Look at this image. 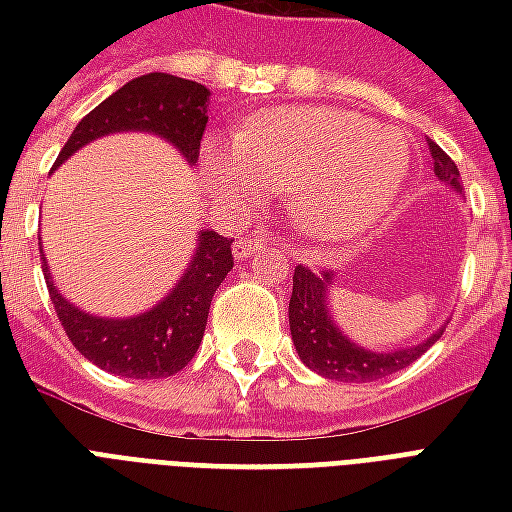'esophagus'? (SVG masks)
<instances>
[{"label": "esophagus", "instance_id": "obj_1", "mask_svg": "<svg viewBox=\"0 0 512 512\" xmlns=\"http://www.w3.org/2000/svg\"><path fill=\"white\" fill-rule=\"evenodd\" d=\"M266 241H268V238H266V233H263V230H255L252 235H244V238H238V241L233 244L235 260H246V257L255 252L257 246H263Z\"/></svg>", "mask_w": 512, "mask_h": 512}]
</instances>
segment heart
Wrapping results in <instances>:
<instances>
[{
	"label": "heart",
	"mask_w": 512,
	"mask_h": 512,
	"mask_svg": "<svg viewBox=\"0 0 512 512\" xmlns=\"http://www.w3.org/2000/svg\"><path fill=\"white\" fill-rule=\"evenodd\" d=\"M202 167L224 200L288 191L304 233L354 241L392 211L408 150L400 136L356 112L285 106L246 120L235 142H208Z\"/></svg>",
	"instance_id": "obj_1"
}]
</instances>
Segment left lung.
<instances>
[{"instance_id": "1", "label": "left lung", "mask_w": 512, "mask_h": 512, "mask_svg": "<svg viewBox=\"0 0 512 512\" xmlns=\"http://www.w3.org/2000/svg\"><path fill=\"white\" fill-rule=\"evenodd\" d=\"M430 150V169L436 172V178L450 183L452 189H461V172L455 167L444 150L436 142L428 139ZM332 288V274L323 271L315 274L310 266H296L293 271V293H290V334L293 345L299 351L301 362L315 370L318 376L334 378V381H378L403 370L411 362H417L419 356L436 343L444 329L428 337L425 343L414 348H400V351H386L376 354L367 351L362 345L351 343L337 326H334L329 307H326V293Z\"/></svg>"}]
</instances>
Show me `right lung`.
Returning <instances> with one entry per match:
<instances>
[{"label":"right lung","instance_id":"obj_1","mask_svg":"<svg viewBox=\"0 0 512 512\" xmlns=\"http://www.w3.org/2000/svg\"><path fill=\"white\" fill-rule=\"evenodd\" d=\"M208 87L169 73H147L123 84L98 104L57 156L62 161L98 136L115 131H153L178 147L189 164L200 158V142L208 123ZM233 268V238L205 230L197 255L175 290L145 315L112 321L93 318L62 299L43 263V277L62 329L76 351L106 373L126 378H167L189 365L205 334L216 288Z\"/></svg>","mask_w":512,"mask_h":512}]
</instances>
